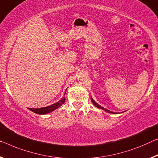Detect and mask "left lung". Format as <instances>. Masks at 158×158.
<instances>
[{
    "label": "left lung",
    "instance_id": "8db88e82",
    "mask_svg": "<svg viewBox=\"0 0 158 158\" xmlns=\"http://www.w3.org/2000/svg\"><path fill=\"white\" fill-rule=\"evenodd\" d=\"M91 101H92V102H93V104H94V105L96 106V107H98V108H99V109H101V110H104V111H106V112H108V113L114 114H117V113H116V112H113V111H110V110H106V109L102 107V106H101L100 105H99V104H98V103L96 102L94 100V99H93V98H91Z\"/></svg>",
    "mask_w": 158,
    "mask_h": 158
}]
</instances>
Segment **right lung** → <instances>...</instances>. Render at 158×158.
<instances>
[{"mask_svg":"<svg viewBox=\"0 0 158 158\" xmlns=\"http://www.w3.org/2000/svg\"><path fill=\"white\" fill-rule=\"evenodd\" d=\"M65 93H66V90L65 91L64 96L65 94ZM65 98H63L60 99L59 102H57L53 104L50 106H45V107H42V108H37V109H34V108H28V109L30 111H32V112L38 114H47L52 112V111H54L56 110V109L60 107V106L65 102Z\"/></svg>","mask_w":158,"mask_h":158,"instance_id":"1","label":"right lung"}]
</instances>
